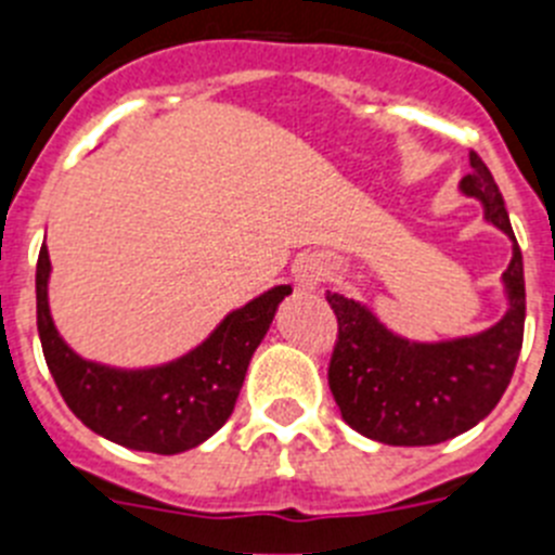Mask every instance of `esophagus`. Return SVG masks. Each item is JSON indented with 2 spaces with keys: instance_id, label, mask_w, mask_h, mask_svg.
<instances>
[{
  "instance_id": "34e87169",
  "label": "esophagus",
  "mask_w": 555,
  "mask_h": 555,
  "mask_svg": "<svg viewBox=\"0 0 555 555\" xmlns=\"http://www.w3.org/2000/svg\"><path fill=\"white\" fill-rule=\"evenodd\" d=\"M325 274L327 267L320 258H313V255L300 258V261L294 263V281H297V286H300L302 292H311V288L320 286V283L325 281Z\"/></svg>"
}]
</instances>
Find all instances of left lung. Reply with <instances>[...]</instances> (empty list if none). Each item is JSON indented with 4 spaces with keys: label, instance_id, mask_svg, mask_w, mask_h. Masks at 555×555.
Listing matches in <instances>:
<instances>
[{
    "label": "left lung",
    "instance_id": "8db88e82",
    "mask_svg": "<svg viewBox=\"0 0 555 555\" xmlns=\"http://www.w3.org/2000/svg\"><path fill=\"white\" fill-rule=\"evenodd\" d=\"M461 191L478 197L487 219L512 235L514 258L503 272L506 317L487 333L442 345H414L386 331L361 302L327 292L338 322L327 384L345 423L375 442L425 448L478 425L506 391L526 331L522 253L492 171L469 150Z\"/></svg>",
    "mask_w": 555,
    "mask_h": 555
}]
</instances>
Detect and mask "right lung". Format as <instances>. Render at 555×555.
Listing matches in <instances>:
<instances>
[{
  "instance_id": "add662e5",
  "label": "right lung",
  "mask_w": 555,
  "mask_h": 555,
  "mask_svg": "<svg viewBox=\"0 0 555 555\" xmlns=\"http://www.w3.org/2000/svg\"><path fill=\"white\" fill-rule=\"evenodd\" d=\"M49 253L36 267L38 336L57 391L82 425L144 453L175 455L197 448L233 414L249 358L267 336L278 302L292 288L278 286L233 311L197 350L166 366L139 372L82 361L57 336L47 302Z\"/></svg>"
}]
</instances>
